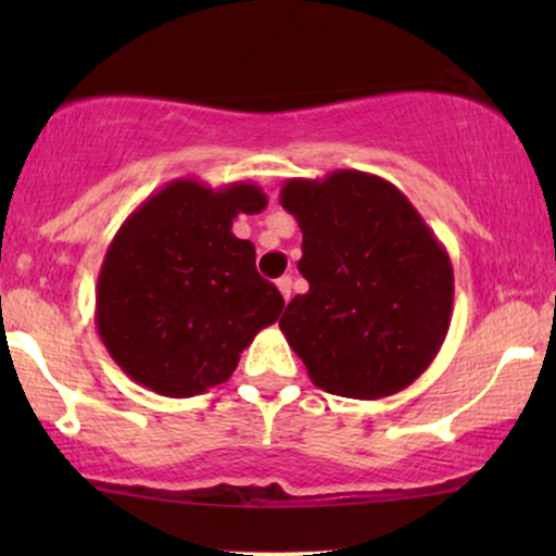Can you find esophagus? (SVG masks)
<instances>
[{
    "instance_id": "esophagus-1",
    "label": "esophagus",
    "mask_w": 556,
    "mask_h": 556,
    "mask_svg": "<svg viewBox=\"0 0 556 556\" xmlns=\"http://www.w3.org/2000/svg\"><path fill=\"white\" fill-rule=\"evenodd\" d=\"M276 286H278L280 295H283L286 301H291V288H293V280H291V276H283V278H278V280H276Z\"/></svg>"
}]
</instances>
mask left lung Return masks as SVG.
I'll return each instance as SVG.
<instances>
[{
    "mask_svg": "<svg viewBox=\"0 0 556 556\" xmlns=\"http://www.w3.org/2000/svg\"><path fill=\"white\" fill-rule=\"evenodd\" d=\"M280 204L303 232L308 291L278 326L331 394L379 400L405 390L451 329L453 265L443 242L392 181L339 169L288 179Z\"/></svg>",
    "mask_w": 556,
    "mask_h": 556,
    "instance_id": "left-lung-1",
    "label": "left lung"
}]
</instances>
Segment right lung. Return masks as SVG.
Returning a JSON list of instances; mask_svg holds the SVG:
<instances>
[{"instance_id": "obj_1", "label": "right lung", "mask_w": 556, "mask_h": 556, "mask_svg": "<svg viewBox=\"0 0 556 556\" xmlns=\"http://www.w3.org/2000/svg\"><path fill=\"white\" fill-rule=\"evenodd\" d=\"M268 197L253 181L212 189L174 179L141 202L105 250L96 326L113 362L164 397L223 384L283 295L255 270V245L232 235Z\"/></svg>"}]
</instances>
